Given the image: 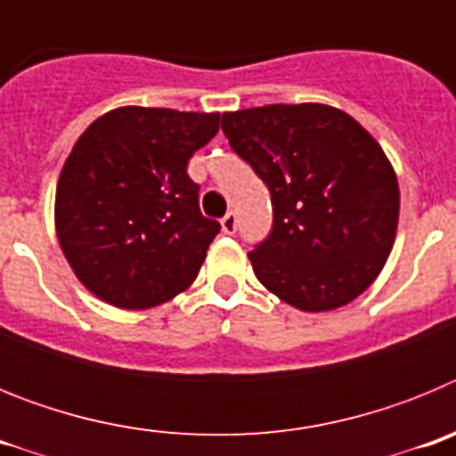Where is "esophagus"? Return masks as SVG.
Segmentation results:
<instances>
[{"instance_id": "esophagus-1", "label": "esophagus", "mask_w": 456, "mask_h": 456, "mask_svg": "<svg viewBox=\"0 0 456 456\" xmlns=\"http://www.w3.org/2000/svg\"><path fill=\"white\" fill-rule=\"evenodd\" d=\"M221 228H224L225 235H232L237 231V215L235 212H228V215L221 219Z\"/></svg>"}]
</instances>
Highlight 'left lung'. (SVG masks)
<instances>
[{
	"instance_id": "8db88e82",
	"label": "left lung",
	"mask_w": 456,
	"mask_h": 456,
	"mask_svg": "<svg viewBox=\"0 0 456 456\" xmlns=\"http://www.w3.org/2000/svg\"><path fill=\"white\" fill-rule=\"evenodd\" d=\"M221 130L272 193V231L248 253L257 281L308 313L365 292L400 216L397 178L370 132L308 102L231 111Z\"/></svg>"
}]
</instances>
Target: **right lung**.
<instances>
[{
  "mask_svg": "<svg viewBox=\"0 0 456 456\" xmlns=\"http://www.w3.org/2000/svg\"><path fill=\"white\" fill-rule=\"evenodd\" d=\"M216 132L219 114L123 107L79 136L56 187V235L95 297L151 308L199 276L221 225L200 215L187 162Z\"/></svg>",
  "mask_w": 456,
  "mask_h": 456,
  "instance_id": "right-lung-1",
  "label": "right lung"
}]
</instances>
